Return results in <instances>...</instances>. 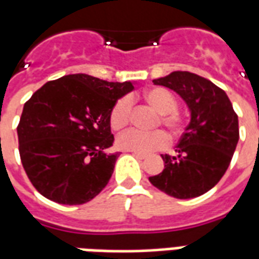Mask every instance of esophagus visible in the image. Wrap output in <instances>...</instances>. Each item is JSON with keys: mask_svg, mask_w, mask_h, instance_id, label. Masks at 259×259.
Instances as JSON below:
<instances>
[{"mask_svg": "<svg viewBox=\"0 0 259 259\" xmlns=\"http://www.w3.org/2000/svg\"><path fill=\"white\" fill-rule=\"evenodd\" d=\"M132 154L135 156V157L141 158V160H145L146 158V154H142V153H137V152H132Z\"/></svg>", "mask_w": 259, "mask_h": 259, "instance_id": "obj_1", "label": "esophagus"}]
</instances>
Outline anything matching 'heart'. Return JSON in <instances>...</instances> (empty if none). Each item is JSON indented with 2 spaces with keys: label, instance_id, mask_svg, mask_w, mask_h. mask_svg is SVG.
I'll list each match as a JSON object with an SVG mask.
<instances>
[{
  "label": "heart",
  "instance_id": "b5f03b06",
  "mask_svg": "<svg viewBox=\"0 0 259 259\" xmlns=\"http://www.w3.org/2000/svg\"><path fill=\"white\" fill-rule=\"evenodd\" d=\"M143 99L148 102L149 105L158 111V118L156 120V127L163 125L169 137L177 138L181 135L184 128V118L178 113V101L177 98L165 88L156 87L145 92ZM131 118V101L127 96L117 99L113 105L109 116L111 130L120 131L124 127H127ZM117 146L125 150V152H137L146 154V153L154 152L164 149L168 143V138L163 131L153 132H141L137 130L122 132L121 135L117 137Z\"/></svg>",
  "mask_w": 259,
  "mask_h": 259
}]
</instances>
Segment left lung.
Instances as JSON below:
<instances>
[{
	"label": "left lung",
	"instance_id": "obj_1",
	"mask_svg": "<svg viewBox=\"0 0 259 259\" xmlns=\"http://www.w3.org/2000/svg\"><path fill=\"white\" fill-rule=\"evenodd\" d=\"M175 91L189 107L190 122L175 154H161L164 169L150 184L177 199H193L212 189L224 177L239 142V118L225 91L189 73L172 71L153 80Z\"/></svg>",
	"mask_w": 259,
	"mask_h": 259
}]
</instances>
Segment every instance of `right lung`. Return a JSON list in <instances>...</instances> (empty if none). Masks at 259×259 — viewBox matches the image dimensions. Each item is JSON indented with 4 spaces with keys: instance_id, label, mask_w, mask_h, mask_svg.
Listing matches in <instances>:
<instances>
[{
    "instance_id": "right-lung-1",
    "label": "right lung",
    "mask_w": 259,
    "mask_h": 259,
    "mask_svg": "<svg viewBox=\"0 0 259 259\" xmlns=\"http://www.w3.org/2000/svg\"><path fill=\"white\" fill-rule=\"evenodd\" d=\"M132 82L88 74L48 81L24 103L18 125L19 153L30 182L47 199L84 204L106 186L118 153L109 116Z\"/></svg>"
}]
</instances>
